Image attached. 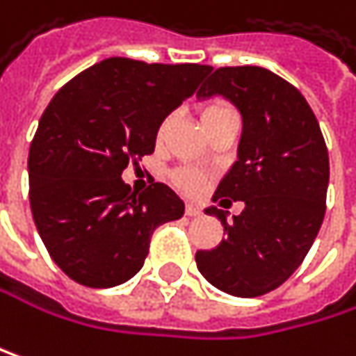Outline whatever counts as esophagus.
<instances>
[{
	"label": "esophagus",
	"mask_w": 356,
	"mask_h": 356,
	"mask_svg": "<svg viewBox=\"0 0 356 356\" xmlns=\"http://www.w3.org/2000/svg\"><path fill=\"white\" fill-rule=\"evenodd\" d=\"M200 213H202V209H200L198 204H188V207H186V215H188V217H198Z\"/></svg>",
	"instance_id": "1"
}]
</instances>
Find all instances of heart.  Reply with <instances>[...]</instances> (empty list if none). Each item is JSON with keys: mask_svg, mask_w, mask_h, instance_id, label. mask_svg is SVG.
<instances>
[{"mask_svg": "<svg viewBox=\"0 0 356 356\" xmlns=\"http://www.w3.org/2000/svg\"><path fill=\"white\" fill-rule=\"evenodd\" d=\"M227 110H234L232 106H227V104H223V102H217V104H211L207 110H204V114H202V118H207V116H213V114H219V112H227ZM166 124V122H164ZM164 124H160V129H158V135H162V131H164ZM172 184L179 188V190H184V192H198L200 190V186H202V179L200 177L194 172V170H175L172 172Z\"/></svg>", "mask_w": 356, "mask_h": 356, "instance_id": "heart-1", "label": "heart"}]
</instances>
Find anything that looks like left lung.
Instances as JSON below:
<instances>
[{"label":"left lung","mask_w":356,"mask_h":356,"mask_svg":"<svg viewBox=\"0 0 356 356\" xmlns=\"http://www.w3.org/2000/svg\"><path fill=\"white\" fill-rule=\"evenodd\" d=\"M223 95L242 112L238 160L213 200L246 209L227 223L219 246L196 252L198 271L215 288L254 298L280 288L305 261L325 217L330 158L319 122L302 93L261 66L217 68L198 97Z\"/></svg>","instance_id":"1"}]
</instances>
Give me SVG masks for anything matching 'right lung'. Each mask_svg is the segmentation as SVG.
I'll list each match as a JSON object with an SVG mask.
<instances>
[{
	"mask_svg": "<svg viewBox=\"0 0 356 356\" xmlns=\"http://www.w3.org/2000/svg\"><path fill=\"white\" fill-rule=\"evenodd\" d=\"M213 68L108 58L70 79L45 108L29 149V198L51 261L76 284L131 280L156 227L184 217L168 186L131 190L120 175L154 152L162 120Z\"/></svg>",
	"mask_w": 356,
	"mask_h": 356,
	"instance_id": "right-lung-1",
	"label": "right lung"
}]
</instances>
